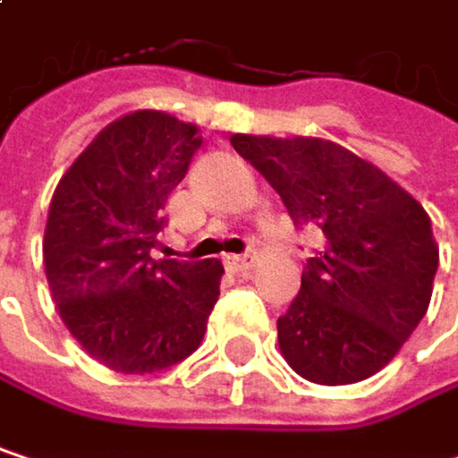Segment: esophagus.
<instances>
[{"mask_svg": "<svg viewBox=\"0 0 458 458\" xmlns=\"http://www.w3.org/2000/svg\"><path fill=\"white\" fill-rule=\"evenodd\" d=\"M251 262H254V254H228V257H225V265H228L230 270H235V273L249 270Z\"/></svg>", "mask_w": 458, "mask_h": 458, "instance_id": "esophagus-1", "label": "esophagus"}]
</instances>
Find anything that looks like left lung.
I'll use <instances>...</instances> for the list:
<instances>
[{
	"mask_svg": "<svg viewBox=\"0 0 458 458\" xmlns=\"http://www.w3.org/2000/svg\"><path fill=\"white\" fill-rule=\"evenodd\" d=\"M230 145L273 185L297 228L313 223L326 238L278 318L286 363L316 385L369 379L429 308L437 246L427 212L331 140L233 135Z\"/></svg>",
	"mask_w": 458,
	"mask_h": 458,
	"instance_id": "8db88e82",
	"label": "left lung"
}]
</instances>
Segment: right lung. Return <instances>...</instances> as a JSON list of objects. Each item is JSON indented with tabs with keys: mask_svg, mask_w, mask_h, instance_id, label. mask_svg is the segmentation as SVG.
<instances>
[{
	"mask_svg": "<svg viewBox=\"0 0 458 458\" xmlns=\"http://www.w3.org/2000/svg\"><path fill=\"white\" fill-rule=\"evenodd\" d=\"M201 135L161 111L108 124L55 188L45 270L68 331L103 366L153 374L204 339L220 297L223 262L156 259L164 207Z\"/></svg>",
	"mask_w": 458,
	"mask_h": 458,
	"instance_id": "right-lung-1",
	"label": "right lung"
}]
</instances>
